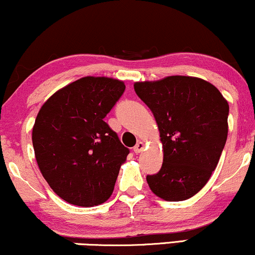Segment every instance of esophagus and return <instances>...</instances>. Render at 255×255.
<instances>
[{"instance_id":"34e87169","label":"esophagus","mask_w":255,"mask_h":255,"mask_svg":"<svg viewBox=\"0 0 255 255\" xmlns=\"http://www.w3.org/2000/svg\"><path fill=\"white\" fill-rule=\"evenodd\" d=\"M144 148H145V144H144V142H142V141H138L137 145H135L134 147H133V152L137 153V154H138V153H140V152L144 151Z\"/></svg>"}]
</instances>
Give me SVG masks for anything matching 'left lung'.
<instances>
[{"label": "left lung", "mask_w": 255, "mask_h": 255, "mask_svg": "<svg viewBox=\"0 0 255 255\" xmlns=\"http://www.w3.org/2000/svg\"><path fill=\"white\" fill-rule=\"evenodd\" d=\"M133 87L154 115L163 151L161 169L146 177L149 189L168 202L193 197L211 177L225 146L228 101L195 76L172 75Z\"/></svg>", "instance_id": "obj_1"}]
</instances>
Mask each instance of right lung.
Returning a JSON list of instances; mask_svg holds the SVG:
<instances>
[{
    "label": "right lung",
    "instance_id": "right-lung-1",
    "mask_svg": "<svg viewBox=\"0 0 255 255\" xmlns=\"http://www.w3.org/2000/svg\"><path fill=\"white\" fill-rule=\"evenodd\" d=\"M124 90L121 80L85 76L57 90L37 115L32 144L38 167L69 204L94 207L113 194L128 148L103 120Z\"/></svg>",
    "mask_w": 255,
    "mask_h": 255
}]
</instances>
